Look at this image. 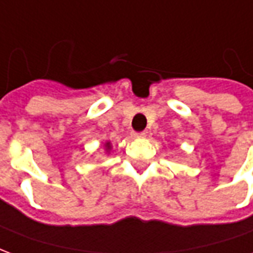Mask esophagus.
<instances>
[{
	"instance_id": "34e87169",
	"label": "esophagus",
	"mask_w": 253,
	"mask_h": 253,
	"mask_svg": "<svg viewBox=\"0 0 253 253\" xmlns=\"http://www.w3.org/2000/svg\"><path fill=\"white\" fill-rule=\"evenodd\" d=\"M131 135H132V138H145V135H146V134L141 131V132H132Z\"/></svg>"
}]
</instances>
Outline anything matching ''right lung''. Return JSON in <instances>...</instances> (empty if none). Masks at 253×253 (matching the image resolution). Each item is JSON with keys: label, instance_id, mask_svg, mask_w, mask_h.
Masks as SVG:
<instances>
[{"label": "right lung", "instance_id": "right-lung-1", "mask_svg": "<svg viewBox=\"0 0 253 253\" xmlns=\"http://www.w3.org/2000/svg\"><path fill=\"white\" fill-rule=\"evenodd\" d=\"M107 145H110V143H107ZM108 149H110V148H108Z\"/></svg>", "mask_w": 253, "mask_h": 253}]
</instances>
